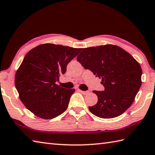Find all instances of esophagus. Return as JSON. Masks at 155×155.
Wrapping results in <instances>:
<instances>
[{
  "mask_svg": "<svg viewBox=\"0 0 155 155\" xmlns=\"http://www.w3.org/2000/svg\"><path fill=\"white\" fill-rule=\"evenodd\" d=\"M79 91L81 92L82 94H87L89 93V91H81V90H79Z\"/></svg>",
  "mask_w": 155,
  "mask_h": 155,
  "instance_id": "34e87169",
  "label": "esophagus"
}]
</instances>
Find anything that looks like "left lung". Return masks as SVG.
<instances>
[{"mask_svg":"<svg viewBox=\"0 0 155 155\" xmlns=\"http://www.w3.org/2000/svg\"><path fill=\"white\" fill-rule=\"evenodd\" d=\"M77 61L102 79L104 91H93L97 103L88 109L95 116L112 118L124 113L141 86L140 64L124 49L113 45L84 48Z\"/></svg>","mask_w":155,"mask_h":155,"instance_id":"8db88e82","label":"left lung"}]
</instances>
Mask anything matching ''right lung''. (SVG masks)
<instances>
[{
    "label": "right lung",
    "instance_id": "obj_1",
    "mask_svg": "<svg viewBox=\"0 0 155 155\" xmlns=\"http://www.w3.org/2000/svg\"><path fill=\"white\" fill-rule=\"evenodd\" d=\"M81 50L46 43L25 55L16 71L15 83L20 99L27 109L43 119H52L67 109L75 90L62 88L56 82Z\"/></svg>",
    "mask_w": 155,
    "mask_h": 155
}]
</instances>
